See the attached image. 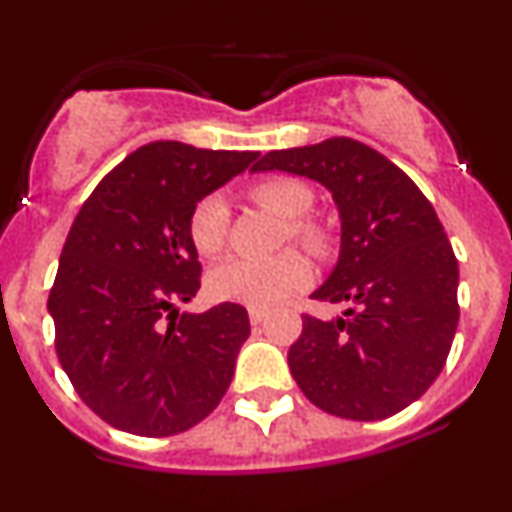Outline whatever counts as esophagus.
Masks as SVG:
<instances>
[{"label":"esophagus","instance_id":"esophagus-1","mask_svg":"<svg viewBox=\"0 0 512 512\" xmlns=\"http://www.w3.org/2000/svg\"><path fill=\"white\" fill-rule=\"evenodd\" d=\"M247 314H250V322L252 324H262L267 319L265 309H250V312H247Z\"/></svg>","mask_w":512,"mask_h":512}]
</instances>
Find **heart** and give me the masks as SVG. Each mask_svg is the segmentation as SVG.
I'll return each mask as SVG.
<instances>
[{
	"label": "heart",
	"mask_w": 512,
	"mask_h": 512,
	"mask_svg": "<svg viewBox=\"0 0 512 512\" xmlns=\"http://www.w3.org/2000/svg\"><path fill=\"white\" fill-rule=\"evenodd\" d=\"M250 198L270 213L287 220V232L312 252L327 247V235L312 220H304L312 208L314 193L309 185L297 178H267L250 188ZM227 203L223 195H205L190 210L188 235L195 250L205 257H213L223 250L227 235ZM309 265L299 252H282L267 260H227L213 267L208 275V292L220 302H237L247 307H272L287 294L307 285Z\"/></svg>",
	"instance_id": "1"
}]
</instances>
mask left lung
<instances>
[{"mask_svg":"<svg viewBox=\"0 0 512 512\" xmlns=\"http://www.w3.org/2000/svg\"><path fill=\"white\" fill-rule=\"evenodd\" d=\"M255 173L314 180L339 213V257L304 314L287 361L317 409L352 421L399 414L441 374L458 327V262L436 210L389 158L352 138L270 151Z\"/></svg>","mask_w":512,"mask_h":512,"instance_id":"obj_1","label":"left lung"}]
</instances>
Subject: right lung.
<instances>
[{
    "label": "right lung",
    "mask_w": 512,
    "mask_h": 512,
    "mask_svg": "<svg viewBox=\"0 0 512 512\" xmlns=\"http://www.w3.org/2000/svg\"><path fill=\"white\" fill-rule=\"evenodd\" d=\"M257 158L148 143L81 205L46 309L76 394L118 431L173 436L225 396L250 319L235 302L180 312L200 289L188 220L198 200Z\"/></svg>",
    "instance_id": "right-lung-1"
}]
</instances>
